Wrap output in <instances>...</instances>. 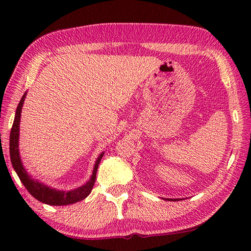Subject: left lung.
<instances>
[{
  "label": "left lung",
  "instance_id": "left-lung-1",
  "mask_svg": "<svg viewBox=\"0 0 251 251\" xmlns=\"http://www.w3.org/2000/svg\"><path fill=\"white\" fill-rule=\"evenodd\" d=\"M168 199V201H178V199H173V198H171V199H169V198H167ZM180 199V198H179Z\"/></svg>",
  "mask_w": 251,
  "mask_h": 251
}]
</instances>
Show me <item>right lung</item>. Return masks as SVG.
I'll return each mask as SVG.
<instances>
[{"instance_id":"obj_1","label":"right lung","mask_w":251,"mask_h":251,"mask_svg":"<svg viewBox=\"0 0 251 251\" xmlns=\"http://www.w3.org/2000/svg\"><path fill=\"white\" fill-rule=\"evenodd\" d=\"M25 97H26V93H24V95L20 100L18 108H16L13 126H12L10 135V157L12 161V166H13L14 171L18 174L19 178L21 181H22V184L25 186V188L27 189V192L41 202L48 203V205L50 206H64L83 201V199L86 198L88 195L91 194L93 186L95 184L97 168H99L100 161L104 155V151L97 157L90 180H88L86 184H84L83 186H80L76 189H72L69 190V192L58 190L56 188H52V187H50L48 185H44L43 182H41L37 179H34V178H32L31 175L25 171L22 160H21L19 151L21 112H22Z\"/></svg>"}]
</instances>
